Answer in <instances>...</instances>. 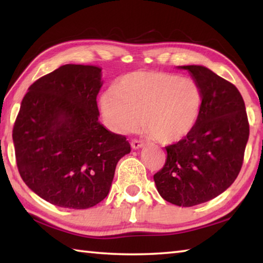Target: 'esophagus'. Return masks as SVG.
I'll list each match as a JSON object with an SVG mask.
<instances>
[{
	"label": "esophagus",
	"mask_w": 263,
	"mask_h": 263,
	"mask_svg": "<svg viewBox=\"0 0 263 263\" xmlns=\"http://www.w3.org/2000/svg\"><path fill=\"white\" fill-rule=\"evenodd\" d=\"M144 142H142L141 140H138V139H132L131 141V147L133 149H138V148H141L144 147Z\"/></svg>",
	"instance_id": "obj_1"
}]
</instances>
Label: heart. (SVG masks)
Instances as JSON below:
<instances>
[{
  "label": "heart",
  "mask_w": 263,
  "mask_h": 263,
  "mask_svg": "<svg viewBox=\"0 0 263 263\" xmlns=\"http://www.w3.org/2000/svg\"><path fill=\"white\" fill-rule=\"evenodd\" d=\"M203 94L190 78L163 72H133L101 96L105 125L122 135L137 130L142 122L146 132L160 142L173 144L188 135L197 123Z\"/></svg>",
  "instance_id": "obj_1"
}]
</instances>
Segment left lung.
Instances as JSON below:
<instances>
[{"label": "left lung", "instance_id": "left-lung-1", "mask_svg": "<svg viewBox=\"0 0 263 263\" xmlns=\"http://www.w3.org/2000/svg\"><path fill=\"white\" fill-rule=\"evenodd\" d=\"M189 70L202 89L197 123L183 139L166 147L167 159L154 174L159 194L179 206L210 201L239 175L249 137L245 102L237 87L203 66Z\"/></svg>", "mask_w": 263, "mask_h": 263}]
</instances>
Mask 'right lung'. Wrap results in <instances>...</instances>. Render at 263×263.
Masks as SVG:
<instances>
[{
  "label": "right lung",
  "instance_id": "right-lung-1",
  "mask_svg": "<svg viewBox=\"0 0 263 263\" xmlns=\"http://www.w3.org/2000/svg\"><path fill=\"white\" fill-rule=\"evenodd\" d=\"M101 68L65 65L29 87L12 140L25 184L57 206L88 209L108 196L125 136L99 122Z\"/></svg>",
  "mask_w": 263,
  "mask_h": 263
}]
</instances>
